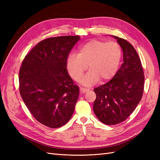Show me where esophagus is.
Instances as JSON below:
<instances>
[{
  "instance_id": "1",
  "label": "esophagus",
  "mask_w": 160,
  "mask_h": 160,
  "mask_svg": "<svg viewBox=\"0 0 160 160\" xmlns=\"http://www.w3.org/2000/svg\"><path fill=\"white\" fill-rule=\"evenodd\" d=\"M89 91V89H85V88H80V93H87V92H88Z\"/></svg>"
}]
</instances>
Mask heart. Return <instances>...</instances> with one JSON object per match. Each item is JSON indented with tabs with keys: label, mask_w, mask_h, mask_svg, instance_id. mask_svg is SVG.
<instances>
[{
	"label": "heart",
	"mask_w": 160,
	"mask_h": 160,
	"mask_svg": "<svg viewBox=\"0 0 160 160\" xmlns=\"http://www.w3.org/2000/svg\"><path fill=\"white\" fill-rule=\"evenodd\" d=\"M122 57V49L117 42L91 40L82 45L78 54L71 52L67 57V68L70 76L78 81L88 69L89 71L80 83L91 86L101 79L106 82L117 73Z\"/></svg>",
	"instance_id": "heart-1"
}]
</instances>
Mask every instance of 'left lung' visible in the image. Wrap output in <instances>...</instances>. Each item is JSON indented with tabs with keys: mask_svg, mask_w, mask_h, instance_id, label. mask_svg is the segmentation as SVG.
Masks as SVG:
<instances>
[{
	"mask_svg": "<svg viewBox=\"0 0 160 160\" xmlns=\"http://www.w3.org/2000/svg\"><path fill=\"white\" fill-rule=\"evenodd\" d=\"M112 37L123 50V62L113 79L94 89L93 111L106 125L126 119L141 101L144 87L143 71L137 51L126 40Z\"/></svg>",
	"mask_w": 160,
	"mask_h": 160,
	"instance_id": "8db88e82",
	"label": "left lung"
}]
</instances>
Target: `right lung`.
Returning a JSON list of instances; mask_svg holds the SVG:
<instances>
[{"label":"right lung","instance_id":"obj_1","mask_svg":"<svg viewBox=\"0 0 160 160\" xmlns=\"http://www.w3.org/2000/svg\"><path fill=\"white\" fill-rule=\"evenodd\" d=\"M80 36L48 38L24 59L19 71V91L31 113L51 128L67 123L74 112L79 89L67 69V59Z\"/></svg>","mask_w":160,"mask_h":160}]
</instances>
